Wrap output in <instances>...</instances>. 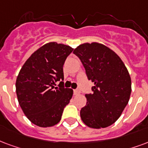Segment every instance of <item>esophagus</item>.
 <instances>
[{
	"instance_id": "esophagus-1",
	"label": "esophagus",
	"mask_w": 148,
	"mask_h": 148,
	"mask_svg": "<svg viewBox=\"0 0 148 148\" xmlns=\"http://www.w3.org/2000/svg\"><path fill=\"white\" fill-rule=\"evenodd\" d=\"M80 93V91L78 89H74V95H77Z\"/></svg>"
}]
</instances>
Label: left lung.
<instances>
[{"mask_svg": "<svg viewBox=\"0 0 148 148\" xmlns=\"http://www.w3.org/2000/svg\"><path fill=\"white\" fill-rule=\"evenodd\" d=\"M94 83L92 93L85 94L87 103L80 111L82 120L93 129L114 123L128 104L131 94V78L118 55L101 44L81 45L74 50Z\"/></svg>", "mask_w": 148, "mask_h": 148, "instance_id": "8db88e82", "label": "left lung"}]
</instances>
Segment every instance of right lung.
<instances>
[{
  "mask_svg": "<svg viewBox=\"0 0 148 148\" xmlns=\"http://www.w3.org/2000/svg\"><path fill=\"white\" fill-rule=\"evenodd\" d=\"M73 50L62 44H45L31 55L18 73L16 83L18 103L27 119L38 126L57 124L70 103L73 90L63 86V66Z\"/></svg>",
  "mask_w": 148,
  "mask_h": 148,
  "instance_id": "obj_1",
  "label": "right lung"
}]
</instances>
